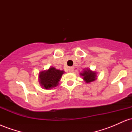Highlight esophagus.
I'll return each mask as SVG.
<instances>
[{
  "label": "esophagus",
  "instance_id": "esophagus-1",
  "mask_svg": "<svg viewBox=\"0 0 132 132\" xmlns=\"http://www.w3.org/2000/svg\"><path fill=\"white\" fill-rule=\"evenodd\" d=\"M74 70H75V68H74V67H69V72H73Z\"/></svg>",
  "mask_w": 132,
  "mask_h": 132
}]
</instances>
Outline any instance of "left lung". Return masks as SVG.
<instances>
[{
    "label": "left lung",
    "instance_id": "8db88e82",
    "mask_svg": "<svg viewBox=\"0 0 132 132\" xmlns=\"http://www.w3.org/2000/svg\"><path fill=\"white\" fill-rule=\"evenodd\" d=\"M81 75L83 76V79L87 83L91 82L96 79V73L93 71H91L89 69H87L83 71L82 73H81Z\"/></svg>",
    "mask_w": 132,
    "mask_h": 132
}]
</instances>
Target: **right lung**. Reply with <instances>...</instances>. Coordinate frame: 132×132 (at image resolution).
<instances>
[{
	"mask_svg": "<svg viewBox=\"0 0 132 132\" xmlns=\"http://www.w3.org/2000/svg\"><path fill=\"white\" fill-rule=\"evenodd\" d=\"M64 71L58 70L52 67L48 70L42 71L40 73V82L43 88L51 89L58 84Z\"/></svg>",
	"mask_w": 132,
	"mask_h": 132,
	"instance_id": "right-lung-1",
	"label": "right lung"
}]
</instances>
